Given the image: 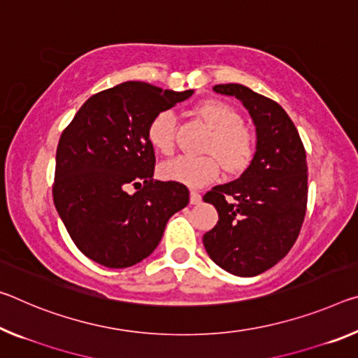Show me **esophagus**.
Returning a JSON list of instances; mask_svg holds the SVG:
<instances>
[{
    "label": "esophagus",
    "instance_id": "esophagus-1",
    "mask_svg": "<svg viewBox=\"0 0 358 358\" xmlns=\"http://www.w3.org/2000/svg\"><path fill=\"white\" fill-rule=\"evenodd\" d=\"M201 201H202V196L199 194V192H197V191H191L189 202L192 203V206H197V203H201Z\"/></svg>",
    "mask_w": 358,
    "mask_h": 358
}]
</instances>
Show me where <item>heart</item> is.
<instances>
[{"mask_svg":"<svg viewBox=\"0 0 358 358\" xmlns=\"http://www.w3.org/2000/svg\"><path fill=\"white\" fill-rule=\"evenodd\" d=\"M196 115L212 129L203 156H178L164 162L159 175L164 180L177 181L189 188H201L218 178L221 164L228 173H241L250 166L257 152V137L242 124L241 113L218 99H208L194 106ZM175 116L162 110L151 117L146 129L152 150L170 155L175 146Z\"/></svg>","mask_w":358,"mask_h":358,"instance_id":"heart-1","label":"heart"}]
</instances>
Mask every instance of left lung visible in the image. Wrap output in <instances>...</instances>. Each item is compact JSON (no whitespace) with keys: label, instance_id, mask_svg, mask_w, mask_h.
<instances>
[{"label":"left lung","instance_id":"left-lung-1","mask_svg":"<svg viewBox=\"0 0 358 358\" xmlns=\"http://www.w3.org/2000/svg\"><path fill=\"white\" fill-rule=\"evenodd\" d=\"M217 94L239 99L257 126V152L245 172L203 196L218 223L203 247L220 268L241 277L268 271L290 252L308 207V162L285 110L242 84H218Z\"/></svg>","mask_w":358,"mask_h":358}]
</instances>
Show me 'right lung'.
Wrapping results in <instances>:
<instances>
[{
	"label": "right lung",
	"mask_w": 358,
	"mask_h": 358,
	"mask_svg": "<svg viewBox=\"0 0 358 358\" xmlns=\"http://www.w3.org/2000/svg\"><path fill=\"white\" fill-rule=\"evenodd\" d=\"M191 95L122 83L87 99L62 132L54 203L75 245L95 263L113 269L140 263L161 242L169 218L188 206L185 185L152 178L146 129L156 113Z\"/></svg>",
	"instance_id": "obj_1"
}]
</instances>
